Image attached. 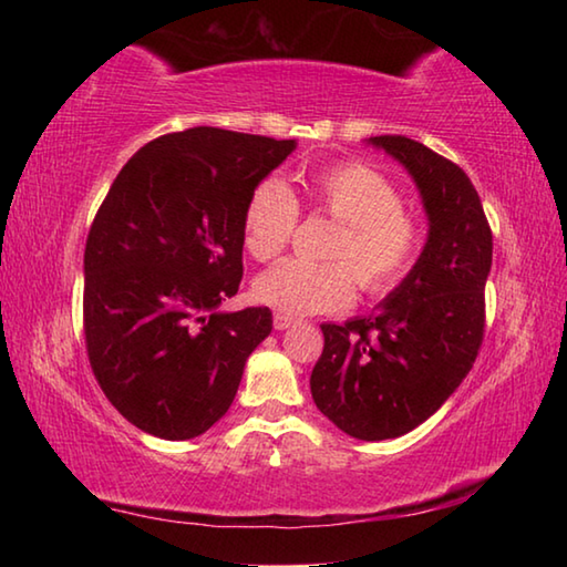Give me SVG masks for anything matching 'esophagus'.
<instances>
[{"label": "esophagus", "mask_w": 567, "mask_h": 567, "mask_svg": "<svg viewBox=\"0 0 567 567\" xmlns=\"http://www.w3.org/2000/svg\"><path fill=\"white\" fill-rule=\"evenodd\" d=\"M272 324H275V330H287L290 324H295V318H290V315H285V312H275Z\"/></svg>", "instance_id": "esophagus-1"}]
</instances>
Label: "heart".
Here are the masks:
<instances>
[{"label": "heart", "mask_w": 567, "mask_h": 567, "mask_svg": "<svg viewBox=\"0 0 567 567\" xmlns=\"http://www.w3.org/2000/svg\"><path fill=\"white\" fill-rule=\"evenodd\" d=\"M300 203L310 213L338 219L324 255L330 262L300 257L277 262L255 282V297L285 315L334 312L368 295H388L405 280L425 243L420 217L402 207V195L380 169L364 162H338L300 185ZM300 205L280 182H262L249 195L243 215L245 249L257 262H270L292 243Z\"/></svg>", "instance_id": "b5f03b06"}]
</instances>
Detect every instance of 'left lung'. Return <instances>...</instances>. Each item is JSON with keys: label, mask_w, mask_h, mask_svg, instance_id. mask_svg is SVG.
<instances>
[{"label": "left lung", "mask_w": 567, "mask_h": 567, "mask_svg": "<svg viewBox=\"0 0 567 567\" xmlns=\"http://www.w3.org/2000/svg\"><path fill=\"white\" fill-rule=\"evenodd\" d=\"M415 177L430 217L417 265L378 312L322 324L315 405L358 440L400 437L425 422L473 368L485 338L493 229L455 162L402 134L372 137Z\"/></svg>", "instance_id": "1"}]
</instances>
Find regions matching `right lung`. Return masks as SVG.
<instances>
[{"instance_id":"obj_1","label":"right lung","mask_w":567,"mask_h":567,"mask_svg":"<svg viewBox=\"0 0 567 567\" xmlns=\"http://www.w3.org/2000/svg\"><path fill=\"white\" fill-rule=\"evenodd\" d=\"M292 140L195 127L147 142L114 177L84 247L94 380L134 427L203 435L272 330L270 307L219 312L243 282V215Z\"/></svg>"}]
</instances>
